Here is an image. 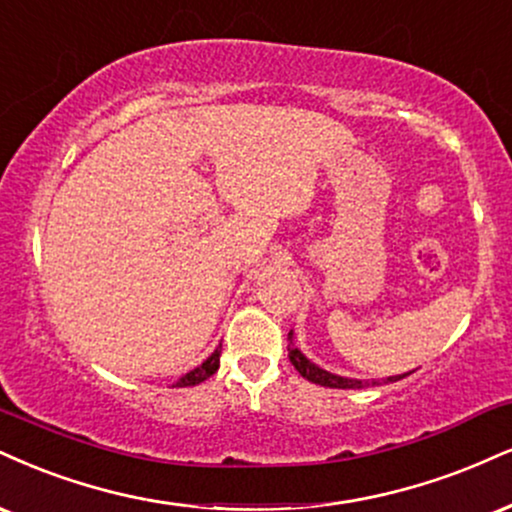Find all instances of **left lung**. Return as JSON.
I'll list each match as a JSON object with an SVG mask.
<instances>
[{
    "mask_svg": "<svg viewBox=\"0 0 512 512\" xmlns=\"http://www.w3.org/2000/svg\"><path fill=\"white\" fill-rule=\"evenodd\" d=\"M288 360H291V365L298 369L300 377L312 381V384H319V386H326V389H365L369 386V381H357V379H346V377H338V374H331L326 372V369L312 365L307 357L300 353L298 348L293 346V331L288 334ZM405 377V374H403ZM403 377H386L384 384H391V381H398ZM372 384H379V381H372Z\"/></svg>",
    "mask_w": 512,
    "mask_h": 512,
    "instance_id": "8db88e82",
    "label": "left lung"
}]
</instances>
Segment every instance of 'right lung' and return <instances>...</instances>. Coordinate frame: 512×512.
<instances>
[{"label":"right lung","mask_w":512,"mask_h":512,"mask_svg":"<svg viewBox=\"0 0 512 512\" xmlns=\"http://www.w3.org/2000/svg\"><path fill=\"white\" fill-rule=\"evenodd\" d=\"M219 353H221V346L214 350V353L209 355L200 367H195L193 372L186 374V377L178 379L176 386H195V384H200V381H205V379L212 377V374L219 369Z\"/></svg>","instance_id":"right-lung-1"}]
</instances>
